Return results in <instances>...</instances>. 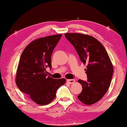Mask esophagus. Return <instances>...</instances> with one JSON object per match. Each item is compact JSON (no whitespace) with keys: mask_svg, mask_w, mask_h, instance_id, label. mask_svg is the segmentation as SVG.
<instances>
[{"mask_svg":"<svg viewBox=\"0 0 127 127\" xmlns=\"http://www.w3.org/2000/svg\"><path fill=\"white\" fill-rule=\"evenodd\" d=\"M67 82L69 84H72L75 82V80L74 79H67Z\"/></svg>","mask_w":127,"mask_h":127,"instance_id":"obj_1","label":"esophagus"}]
</instances>
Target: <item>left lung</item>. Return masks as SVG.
<instances>
[{
  "label": "left lung",
  "instance_id": "1",
  "mask_svg": "<svg viewBox=\"0 0 127 127\" xmlns=\"http://www.w3.org/2000/svg\"><path fill=\"white\" fill-rule=\"evenodd\" d=\"M64 35L74 46L81 61L87 64V80H78L82 91L78 98L86 105L94 104L104 96L110 86L113 73L111 60L105 48L94 37L81 33Z\"/></svg>",
  "mask_w": 127,
  "mask_h": 127
}]
</instances>
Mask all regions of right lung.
<instances>
[{"instance_id":"obj_1","label":"right lung","mask_w":127,"mask_h":127,"mask_svg":"<svg viewBox=\"0 0 127 127\" xmlns=\"http://www.w3.org/2000/svg\"><path fill=\"white\" fill-rule=\"evenodd\" d=\"M62 34L40 38L28 45L21 55L16 73L19 90L37 104L47 105L56 97L58 89L65 79L47 76L46 67L51 69V56Z\"/></svg>"}]
</instances>
